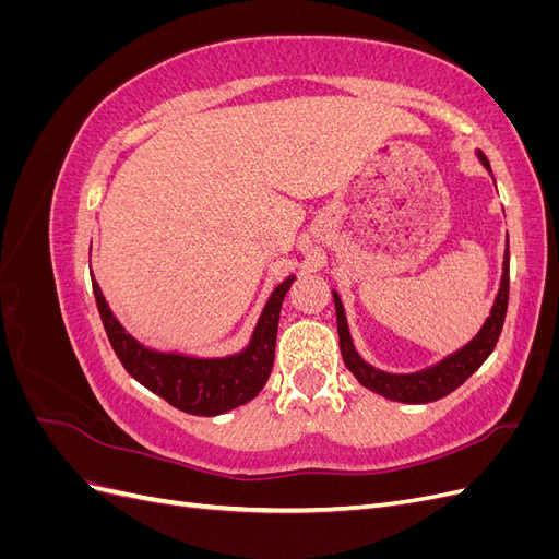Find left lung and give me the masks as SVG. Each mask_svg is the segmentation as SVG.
Here are the masks:
<instances>
[{"label": "left lung", "instance_id": "left-lung-1", "mask_svg": "<svg viewBox=\"0 0 559 559\" xmlns=\"http://www.w3.org/2000/svg\"><path fill=\"white\" fill-rule=\"evenodd\" d=\"M476 156L485 170L492 175V167L485 158L483 151H476ZM495 181V177H492ZM497 186V183H495ZM509 242H506L503 251V263H501V280H499V292L495 296L492 308H489V317L480 331L471 337L466 345H462L456 352L448 354L441 361H436L427 368H419L415 373H386L382 368H376L368 364L361 354L354 347L347 314L343 308V300L333 289V302H335V319H337V337H341V352L343 361L349 373L359 380L370 392H376L389 401L399 403H431L448 396L454 392L456 386L464 384L476 370L485 364V359L492 354L499 333L506 319V308H509Z\"/></svg>", "mask_w": 559, "mask_h": 559}]
</instances>
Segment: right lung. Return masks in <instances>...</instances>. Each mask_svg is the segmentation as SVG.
Returning <instances> with one entry per match:
<instances>
[{"label":"right lung","instance_id":"add662e5","mask_svg":"<svg viewBox=\"0 0 559 559\" xmlns=\"http://www.w3.org/2000/svg\"><path fill=\"white\" fill-rule=\"evenodd\" d=\"M294 280L296 275H289L270 292L249 343L240 352L222 357L148 347L116 319L95 277L93 294L109 343L128 373L183 413L216 417L245 405L265 386L275 361L280 308Z\"/></svg>","mask_w":559,"mask_h":559}]
</instances>
